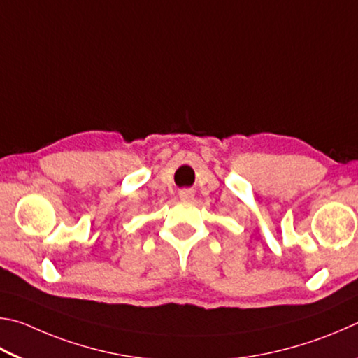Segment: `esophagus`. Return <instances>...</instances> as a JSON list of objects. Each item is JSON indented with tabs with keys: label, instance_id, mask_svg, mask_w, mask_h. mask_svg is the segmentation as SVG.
Masks as SVG:
<instances>
[{
	"label": "esophagus",
	"instance_id": "34e87169",
	"mask_svg": "<svg viewBox=\"0 0 358 358\" xmlns=\"http://www.w3.org/2000/svg\"><path fill=\"white\" fill-rule=\"evenodd\" d=\"M179 198L182 199V201H190V199H193V192L192 190H180Z\"/></svg>",
	"mask_w": 358,
	"mask_h": 358
}]
</instances>
